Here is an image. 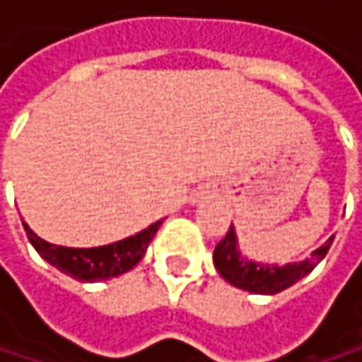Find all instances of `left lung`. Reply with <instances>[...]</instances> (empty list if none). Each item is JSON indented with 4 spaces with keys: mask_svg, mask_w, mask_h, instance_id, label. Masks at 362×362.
<instances>
[{
    "mask_svg": "<svg viewBox=\"0 0 362 362\" xmlns=\"http://www.w3.org/2000/svg\"><path fill=\"white\" fill-rule=\"evenodd\" d=\"M331 243H333V237L317 252H313L308 259H304L300 264L298 262L285 264V266L257 264V262H250L241 255L235 228L230 226L226 237L214 250V266L222 274V279L228 281L230 285H235L243 291L272 296V293H279V291L291 287L293 283L304 279L308 272H313V268L327 255Z\"/></svg>",
    "mask_w": 362,
    "mask_h": 362,
    "instance_id": "8db88e82",
    "label": "left lung"
}]
</instances>
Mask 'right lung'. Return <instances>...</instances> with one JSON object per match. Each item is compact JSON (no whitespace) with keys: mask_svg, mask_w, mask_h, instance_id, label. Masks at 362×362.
I'll list each match as a JSON object with an SVG mask.
<instances>
[{"mask_svg":"<svg viewBox=\"0 0 362 362\" xmlns=\"http://www.w3.org/2000/svg\"><path fill=\"white\" fill-rule=\"evenodd\" d=\"M161 222L163 220L151 224L142 233H138L134 237H127L123 241L103 245V247H90V250L52 245V243L43 241L41 237H37L35 233L29 228L27 222H23V226H25V233H27L31 245L35 247L37 253L45 262L56 266L60 272L73 276L75 281L94 283V281H107V279L119 276V274L132 270L144 257L146 247L153 241L155 233L159 230Z\"/></svg>","mask_w":362,"mask_h":362,"instance_id":"add662e5","label":"right lung"}]
</instances>
